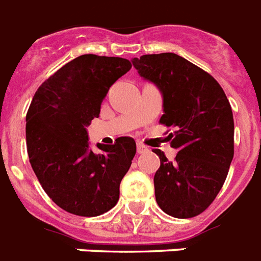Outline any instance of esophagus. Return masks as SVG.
<instances>
[{"label":"esophagus","instance_id":"34e87169","mask_svg":"<svg viewBox=\"0 0 261 261\" xmlns=\"http://www.w3.org/2000/svg\"><path fill=\"white\" fill-rule=\"evenodd\" d=\"M147 147L145 145H143V144L137 143V153H144V152H147Z\"/></svg>","mask_w":261,"mask_h":261}]
</instances>
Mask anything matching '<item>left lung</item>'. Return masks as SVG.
Segmentation results:
<instances>
[{
	"mask_svg": "<svg viewBox=\"0 0 261 261\" xmlns=\"http://www.w3.org/2000/svg\"><path fill=\"white\" fill-rule=\"evenodd\" d=\"M133 67L163 97L160 124L175 128L168 162L160 149L153 185L158 205L175 218L201 214L224 185L234 153V122L228 98L216 79L182 56L164 52L132 59Z\"/></svg>",
	"mask_w": 261,
	"mask_h": 261,
	"instance_id": "obj_1",
	"label": "left lung"
}]
</instances>
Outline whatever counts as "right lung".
I'll return each mask as SVG.
<instances>
[{"instance_id": "right-lung-1", "label": "right lung", "mask_w": 261, "mask_h": 261, "mask_svg": "<svg viewBox=\"0 0 261 261\" xmlns=\"http://www.w3.org/2000/svg\"><path fill=\"white\" fill-rule=\"evenodd\" d=\"M128 59L93 54L64 64L41 85L27 113V151L41 187L68 213L95 217L120 198V183L136 153L132 137L89 145L87 126L99 117L110 86L130 70Z\"/></svg>"}]
</instances>
